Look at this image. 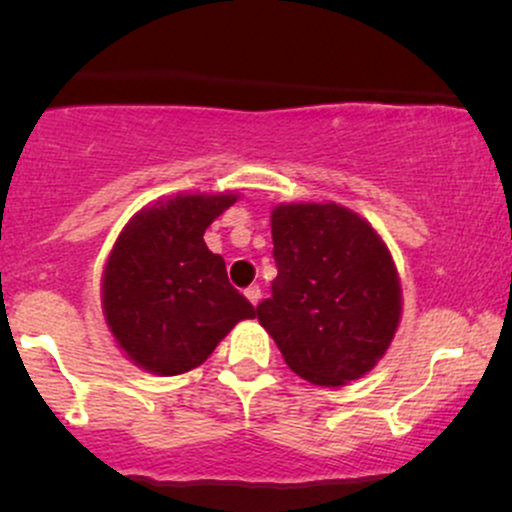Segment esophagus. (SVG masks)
<instances>
[{
    "mask_svg": "<svg viewBox=\"0 0 512 512\" xmlns=\"http://www.w3.org/2000/svg\"><path fill=\"white\" fill-rule=\"evenodd\" d=\"M245 298H248V301H250L252 305L260 303V298H262L260 286H250V289H245Z\"/></svg>",
    "mask_w": 512,
    "mask_h": 512,
    "instance_id": "obj_1",
    "label": "esophagus"
}]
</instances>
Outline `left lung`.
<instances>
[{"instance_id": "left-lung-1", "label": "left lung", "mask_w": 512, "mask_h": 512, "mask_svg": "<svg viewBox=\"0 0 512 512\" xmlns=\"http://www.w3.org/2000/svg\"><path fill=\"white\" fill-rule=\"evenodd\" d=\"M276 279L257 320L286 366L308 383L361 378L395 337L402 286L383 238L339 204H279L272 211Z\"/></svg>"}]
</instances>
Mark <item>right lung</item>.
<instances>
[{
    "mask_svg": "<svg viewBox=\"0 0 512 512\" xmlns=\"http://www.w3.org/2000/svg\"><path fill=\"white\" fill-rule=\"evenodd\" d=\"M238 195H175L134 214L103 269V315L129 361L156 375L202 366L257 310L228 284L204 231Z\"/></svg>",
    "mask_w": 512,
    "mask_h": 512,
    "instance_id": "right-lung-1",
    "label": "right lung"
}]
</instances>
